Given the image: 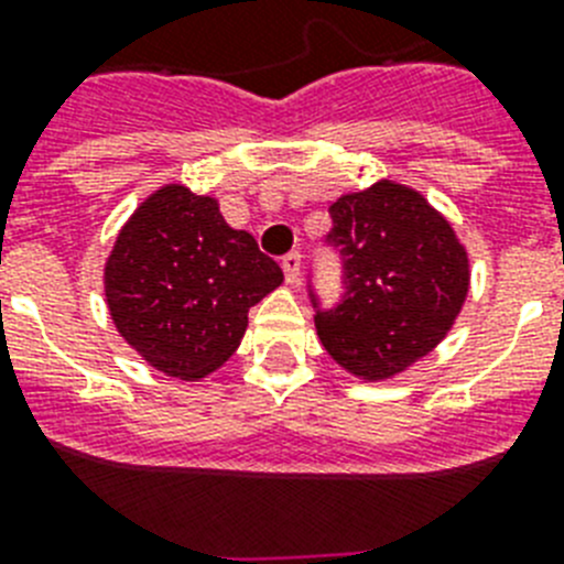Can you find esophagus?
<instances>
[{
	"label": "esophagus",
	"instance_id": "obj_1",
	"mask_svg": "<svg viewBox=\"0 0 564 564\" xmlns=\"http://www.w3.org/2000/svg\"><path fill=\"white\" fill-rule=\"evenodd\" d=\"M282 271H285V279L293 285V282L299 279V271H302V253L299 251L285 253V257H282Z\"/></svg>",
	"mask_w": 564,
	"mask_h": 564
}]
</instances>
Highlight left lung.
<instances>
[{"label":"left lung","mask_w":564,"mask_h":564,"mask_svg":"<svg viewBox=\"0 0 564 564\" xmlns=\"http://www.w3.org/2000/svg\"><path fill=\"white\" fill-rule=\"evenodd\" d=\"M327 246L341 257V299L316 307L325 350L364 381L406 370L441 344L468 293L460 239L423 194L381 181L330 206Z\"/></svg>","instance_id":"8db88e82"}]
</instances>
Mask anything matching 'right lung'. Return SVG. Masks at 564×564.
Instances as JSON below:
<instances>
[{"label":"right lung","mask_w":564,"mask_h":564,"mask_svg":"<svg viewBox=\"0 0 564 564\" xmlns=\"http://www.w3.org/2000/svg\"><path fill=\"white\" fill-rule=\"evenodd\" d=\"M282 285L257 239L223 220L214 197L163 186L121 228L104 268L115 327L154 370L181 381L231 358L248 311Z\"/></svg>","instance_id":"right-lung-1"}]
</instances>
